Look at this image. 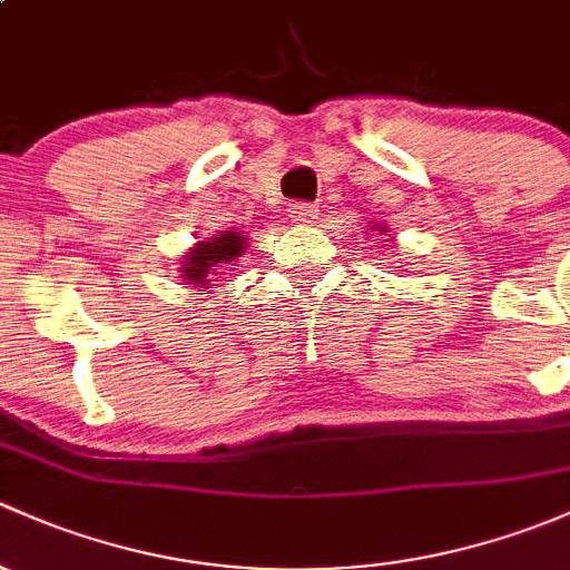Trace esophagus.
Instances as JSON below:
<instances>
[{"instance_id": "obj_1", "label": "esophagus", "mask_w": 570, "mask_h": 570, "mask_svg": "<svg viewBox=\"0 0 570 570\" xmlns=\"http://www.w3.org/2000/svg\"><path fill=\"white\" fill-rule=\"evenodd\" d=\"M287 216H291V222H296V225H307V222H313L315 216H318V208H315L313 203H291Z\"/></svg>"}]
</instances>
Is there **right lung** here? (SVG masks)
Here are the masks:
<instances>
[{"mask_svg": "<svg viewBox=\"0 0 570 570\" xmlns=\"http://www.w3.org/2000/svg\"><path fill=\"white\" fill-rule=\"evenodd\" d=\"M246 238L242 233L222 230L219 236L210 238V242H199L189 255L180 261V277L186 279L189 287H208L210 277L219 274V268L225 263H233L236 257H242L246 249Z\"/></svg>", "mask_w": 570, "mask_h": 570, "instance_id": "obj_1", "label": "right lung"}]
</instances>
